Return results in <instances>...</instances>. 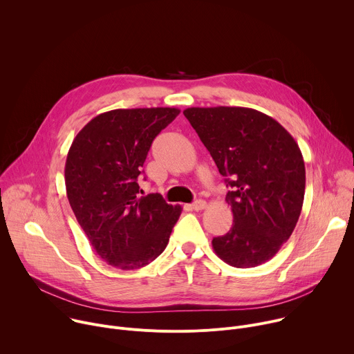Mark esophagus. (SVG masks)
I'll list each match as a JSON object with an SVG mask.
<instances>
[{"instance_id": "esophagus-1", "label": "esophagus", "mask_w": 354, "mask_h": 354, "mask_svg": "<svg viewBox=\"0 0 354 354\" xmlns=\"http://www.w3.org/2000/svg\"><path fill=\"white\" fill-rule=\"evenodd\" d=\"M206 206H207V203L205 200H196L194 203L190 205V209L194 210V212H200V210H205Z\"/></svg>"}]
</instances>
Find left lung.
I'll return each instance as SVG.
<instances>
[{
  "label": "left lung",
  "mask_w": 354,
  "mask_h": 354,
  "mask_svg": "<svg viewBox=\"0 0 354 354\" xmlns=\"http://www.w3.org/2000/svg\"><path fill=\"white\" fill-rule=\"evenodd\" d=\"M183 115L225 176L234 224L213 238L225 263L245 269L272 259L292 234L306 193V165L291 134L249 108H187Z\"/></svg>",
  "instance_id": "obj_1"
}]
</instances>
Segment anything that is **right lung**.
I'll return each instance as SVG.
<instances>
[{
  "mask_svg": "<svg viewBox=\"0 0 354 354\" xmlns=\"http://www.w3.org/2000/svg\"><path fill=\"white\" fill-rule=\"evenodd\" d=\"M178 108L115 109L86 123L67 154L70 206L91 246L108 265L134 270L168 245L182 207L158 193L138 196V176L151 144Z\"/></svg>",
  "mask_w": 354,
  "mask_h": 354,
  "instance_id": "add662e5",
  "label": "right lung"
}]
</instances>
